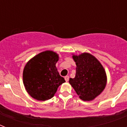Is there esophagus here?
I'll use <instances>...</instances> for the list:
<instances>
[{"label":"esophagus","instance_id":"1","mask_svg":"<svg viewBox=\"0 0 127 127\" xmlns=\"http://www.w3.org/2000/svg\"><path fill=\"white\" fill-rule=\"evenodd\" d=\"M64 78H65V81L67 82V81H69V76H66L65 77H64Z\"/></svg>","mask_w":127,"mask_h":127}]
</instances>
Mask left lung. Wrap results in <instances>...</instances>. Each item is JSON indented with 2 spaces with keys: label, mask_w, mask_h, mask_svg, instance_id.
<instances>
[{
  "label": "left lung",
  "mask_w": 127,
  "mask_h": 127,
  "mask_svg": "<svg viewBox=\"0 0 127 127\" xmlns=\"http://www.w3.org/2000/svg\"><path fill=\"white\" fill-rule=\"evenodd\" d=\"M76 62L74 78L69 79V83L79 97L84 101L95 99L103 92L107 84V76L102 65L92 54L83 53L72 55Z\"/></svg>",
  "instance_id": "1"
}]
</instances>
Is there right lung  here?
I'll use <instances>...</instances> for the list:
<instances>
[{"label":"right lung","mask_w":127,"mask_h":127,"mask_svg":"<svg viewBox=\"0 0 127 127\" xmlns=\"http://www.w3.org/2000/svg\"><path fill=\"white\" fill-rule=\"evenodd\" d=\"M57 53L46 50L34 56L27 63L23 72L26 91L34 99L45 101L53 97L58 86L65 82L56 67Z\"/></svg>","instance_id":"right-lung-1"}]
</instances>
